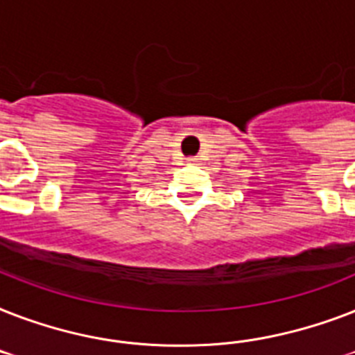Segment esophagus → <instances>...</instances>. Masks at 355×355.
Here are the masks:
<instances>
[{"label":"esophagus","mask_w":355,"mask_h":355,"mask_svg":"<svg viewBox=\"0 0 355 355\" xmlns=\"http://www.w3.org/2000/svg\"><path fill=\"white\" fill-rule=\"evenodd\" d=\"M189 162H191V164H195V162H197V158L193 156V158H189Z\"/></svg>","instance_id":"esophagus-1"}]
</instances>
